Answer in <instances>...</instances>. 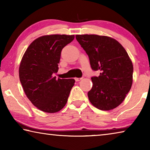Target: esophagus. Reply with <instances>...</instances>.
I'll list each match as a JSON object with an SVG mask.
<instances>
[{
  "instance_id": "obj_1",
  "label": "esophagus",
  "mask_w": 150,
  "mask_h": 150,
  "mask_svg": "<svg viewBox=\"0 0 150 150\" xmlns=\"http://www.w3.org/2000/svg\"><path fill=\"white\" fill-rule=\"evenodd\" d=\"M81 79H82V78H75V80L76 81H81Z\"/></svg>"
}]
</instances>
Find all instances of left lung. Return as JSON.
I'll use <instances>...</instances> for the list:
<instances>
[{"mask_svg":"<svg viewBox=\"0 0 150 150\" xmlns=\"http://www.w3.org/2000/svg\"><path fill=\"white\" fill-rule=\"evenodd\" d=\"M76 39L89 57L98 77L91 78L93 87L88 92L91 103L99 110H110L123 102L133 81V65L124 47L106 35H76Z\"/></svg>","mask_w":150,"mask_h":150,"instance_id":"1","label":"left lung"}]
</instances>
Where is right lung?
<instances>
[{
  "label": "right lung",
  "mask_w": 150,
  "mask_h": 150,
  "mask_svg": "<svg viewBox=\"0 0 150 150\" xmlns=\"http://www.w3.org/2000/svg\"><path fill=\"white\" fill-rule=\"evenodd\" d=\"M74 35H45L27 48L19 67V78L24 93L37 108L55 113L64 107L75 84L73 79L53 76L58 71L61 52L74 40Z\"/></svg>",
  "instance_id": "right-lung-1"
}]
</instances>
